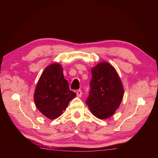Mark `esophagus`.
Segmentation results:
<instances>
[{
	"label": "esophagus",
	"mask_w": 158,
	"mask_h": 158,
	"mask_svg": "<svg viewBox=\"0 0 158 158\" xmlns=\"http://www.w3.org/2000/svg\"><path fill=\"white\" fill-rule=\"evenodd\" d=\"M76 94H77V97H81V96H82V91H81V90H77V92H76Z\"/></svg>",
	"instance_id": "34e87169"
}]
</instances>
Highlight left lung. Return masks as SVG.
I'll return each instance as SVG.
<instances>
[{
	"label": "left lung",
	"mask_w": 158,
	"mask_h": 158,
	"mask_svg": "<svg viewBox=\"0 0 158 158\" xmlns=\"http://www.w3.org/2000/svg\"><path fill=\"white\" fill-rule=\"evenodd\" d=\"M89 96L85 103L97 118L111 116L119 106L124 88L117 73L108 62H100L92 68Z\"/></svg>",
	"instance_id": "1"
}]
</instances>
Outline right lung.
I'll return each instance as SVG.
<instances>
[{
  "instance_id": "right-lung-1",
  "label": "right lung",
  "mask_w": 158,
  "mask_h": 158,
  "mask_svg": "<svg viewBox=\"0 0 158 158\" xmlns=\"http://www.w3.org/2000/svg\"><path fill=\"white\" fill-rule=\"evenodd\" d=\"M76 94L69 88L62 68L55 63L45 68L34 92V102L41 113L50 118L59 117Z\"/></svg>"
}]
</instances>
